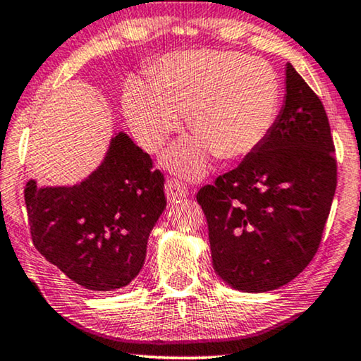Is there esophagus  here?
I'll return each mask as SVG.
<instances>
[{"mask_svg": "<svg viewBox=\"0 0 361 361\" xmlns=\"http://www.w3.org/2000/svg\"><path fill=\"white\" fill-rule=\"evenodd\" d=\"M166 195L169 202H174L180 200V199H185L187 195H189V189H187V185L182 184L177 179H169L166 182Z\"/></svg>", "mask_w": 361, "mask_h": 361, "instance_id": "1", "label": "esophagus"}]
</instances>
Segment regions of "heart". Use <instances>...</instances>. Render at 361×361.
Returning <instances> with one entry per match:
<instances>
[{"mask_svg": "<svg viewBox=\"0 0 361 361\" xmlns=\"http://www.w3.org/2000/svg\"><path fill=\"white\" fill-rule=\"evenodd\" d=\"M281 103L278 73L268 62L241 52H174L162 57L151 83L131 78L123 111L137 142L154 152L180 128V115L197 136L172 146L169 169L202 176L210 159H238L263 145Z\"/></svg>", "mask_w": 361, "mask_h": 361, "instance_id": "b5f03b06", "label": "heart"}]
</instances>
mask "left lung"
Wrapping results in <instances>:
<instances>
[{
  "mask_svg": "<svg viewBox=\"0 0 361 361\" xmlns=\"http://www.w3.org/2000/svg\"><path fill=\"white\" fill-rule=\"evenodd\" d=\"M334 152L322 102L288 63L284 105L269 136L197 194L221 281L243 293H268L302 273L332 207Z\"/></svg>",
  "mask_w": 361,
  "mask_h": 361,
  "instance_id": "8db88e82",
  "label": "left lung"
}]
</instances>
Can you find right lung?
<instances>
[{
  "mask_svg": "<svg viewBox=\"0 0 361 361\" xmlns=\"http://www.w3.org/2000/svg\"><path fill=\"white\" fill-rule=\"evenodd\" d=\"M36 250L90 290L125 288L140 274L147 238L166 209L164 176L126 133H115L102 164L75 185L24 189Z\"/></svg>",
  "mask_w": 361,
  "mask_h": 361,
  "instance_id": "obj_1",
  "label": "right lung"
}]
</instances>
